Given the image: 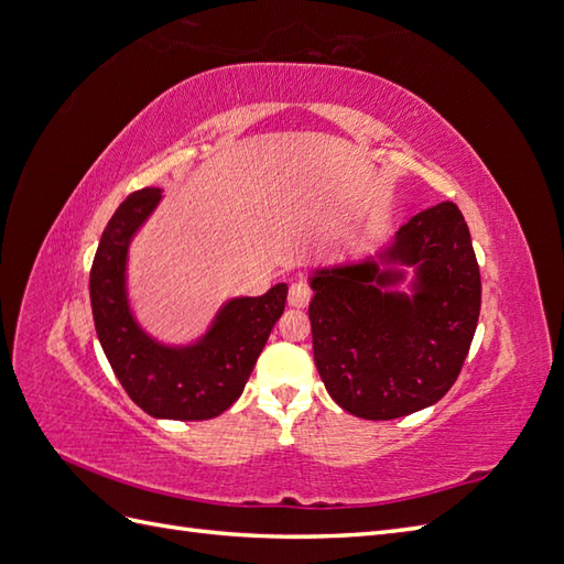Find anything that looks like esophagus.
<instances>
[{
    "mask_svg": "<svg viewBox=\"0 0 564 564\" xmlns=\"http://www.w3.org/2000/svg\"><path fill=\"white\" fill-rule=\"evenodd\" d=\"M310 300H312V291H310L307 283L297 281V283L291 285V293H288V303H291V307L303 310V307L310 305Z\"/></svg>",
    "mask_w": 564,
    "mask_h": 564,
    "instance_id": "1",
    "label": "esophagus"
}]
</instances>
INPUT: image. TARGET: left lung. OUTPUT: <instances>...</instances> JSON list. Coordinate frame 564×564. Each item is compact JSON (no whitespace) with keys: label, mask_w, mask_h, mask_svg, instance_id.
<instances>
[{"label":"left lung","mask_w":564,"mask_h":564,"mask_svg":"<svg viewBox=\"0 0 564 564\" xmlns=\"http://www.w3.org/2000/svg\"><path fill=\"white\" fill-rule=\"evenodd\" d=\"M413 265L411 294L389 292ZM312 350L344 411L391 421L437 403L462 372L480 314V271L459 206L442 202L399 228L377 259L314 271Z\"/></svg>","instance_id":"1"}]
</instances>
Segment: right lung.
<instances>
[{
    "mask_svg": "<svg viewBox=\"0 0 564 564\" xmlns=\"http://www.w3.org/2000/svg\"><path fill=\"white\" fill-rule=\"evenodd\" d=\"M163 192L129 194L102 230L90 267L96 334L112 372L141 411L167 421H208L240 399L254 362L285 307L288 285L259 297H232L199 341L165 346L141 329L129 310L127 254Z\"/></svg>",
    "mask_w": 564,
    "mask_h": 564,
    "instance_id": "obj_1",
    "label": "right lung"
}]
</instances>
